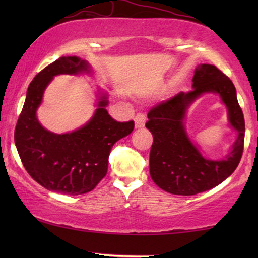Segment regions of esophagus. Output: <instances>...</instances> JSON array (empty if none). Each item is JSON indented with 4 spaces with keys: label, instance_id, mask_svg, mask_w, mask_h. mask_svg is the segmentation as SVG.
Wrapping results in <instances>:
<instances>
[{
    "label": "esophagus",
    "instance_id": "1",
    "mask_svg": "<svg viewBox=\"0 0 258 258\" xmlns=\"http://www.w3.org/2000/svg\"><path fill=\"white\" fill-rule=\"evenodd\" d=\"M144 124H146V115L137 114L135 116V126L139 129V128H143Z\"/></svg>",
    "mask_w": 258,
    "mask_h": 258
}]
</instances>
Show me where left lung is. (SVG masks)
<instances>
[{"label": "left lung", "mask_w": 258, "mask_h": 258, "mask_svg": "<svg viewBox=\"0 0 258 258\" xmlns=\"http://www.w3.org/2000/svg\"><path fill=\"white\" fill-rule=\"evenodd\" d=\"M217 93L228 110L229 125L238 133L231 151L221 160L204 158L186 133V111L197 98ZM146 126L153 134L149 170L155 184L174 195L190 196L207 191L227 179L241 161L245 123L228 76L211 64H199L192 77V90L162 102L148 112Z\"/></svg>", "instance_id": "1"}]
</instances>
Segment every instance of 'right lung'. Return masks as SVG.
I'll list each match as a JSON object with an SVG mask.
<instances>
[{
    "mask_svg": "<svg viewBox=\"0 0 258 258\" xmlns=\"http://www.w3.org/2000/svg\"><path fill=\"white\" fill-rule=\"evenodd\" d=\"M91 72L84 59L62 56L38 73L28 87L14 135L15 146L28 174L51 191L73 196L91 191L107 175L112 146L128 136L135 125L133 121H115L108 114V94L101 90L93 117L81 128L55 134L38 122L37 109L55 76Z\"/></svg>",
    "mask_w": 258,
    "mask_h": 258,
    "instance_id": "obj_1",
    "label": "right lung"
}]
</instances>
